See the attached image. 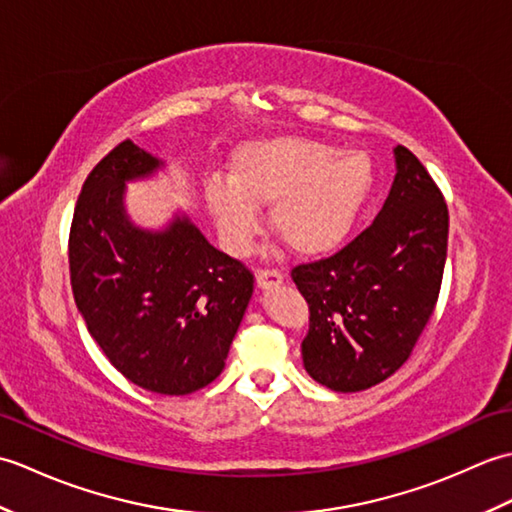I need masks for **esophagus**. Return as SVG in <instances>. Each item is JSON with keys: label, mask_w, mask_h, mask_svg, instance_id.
I'll return each instance as SVG.
<instances>
[{"label": "esophagus", "mask_w": 512, "mask_h": 512, "mask_svg": "<svg viewBox=\"0 0 512 512\" xmlns=\"http://www.w3.org/2000/svg\"><path fill=\"white\" fill-rule=\"evenodd\" d=\"M255 279H257V286L259 288L270 290V288H275V286H281V281H284V275H281L279 270L264 268V270H257Z\"/></svg>", "instance_id": "esophagus-1"}]
</instances>
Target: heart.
Segmentation results:
<instances>
[{"label": "heart", "mask_w": 512, "mask_h": 512, "mask_svg": "<svg viewBox=\"0 0 512 512\" xmlns=\"http://www.w3.org/2000/svg\"><path fill=\"white\" fill-rule=\"evenodd\" d=\"M374 182V162L363 149L279 136L239 149L228 180L204 184V204L228 253L242 257L253 248L259 209L273 204L275 233L295 253L319 257L350 237Z\"/></svg>", "instance_id": "heart-1"}]
</instances>
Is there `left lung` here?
<instances>
[{"instance_id": "left-lung-1", "label": "left lung", "mask_w": 512, "mask_h": 512, "mask_svg": "<svg viewBox=\"0 0 512 512\" xmlns=\"http://www.w3.org/2000/svg\"><path fill=\"white\" fill-rule=\"evenodd\" d=\"M372 226L314 264L292 268L310 308L301 343L306 372L332 391L383 383L407 361L440 295L449 211L436 182L407 147Z\"/></svg>"}]
</instances>
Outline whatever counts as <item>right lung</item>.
Here are the masks:
<instances>
[{"label": "right lung", "mask_w": 512, "mask_h": 512, "mask_svg": "<svg viewBox=\"0 0 512 512\" xmlns=\"http://www.w3.org/2000/svg\"><path fill=\"white\" fill-rule=\"evenodd\" d=\"M165 162L123 140L85 180L70 228L76 308L110 363L154 394L184 396L222 374L253 297L250 270L209 244L189 215L143 228L127 182Z\"/></svg>", "instance_id": "add662e5"}]
</instances>
